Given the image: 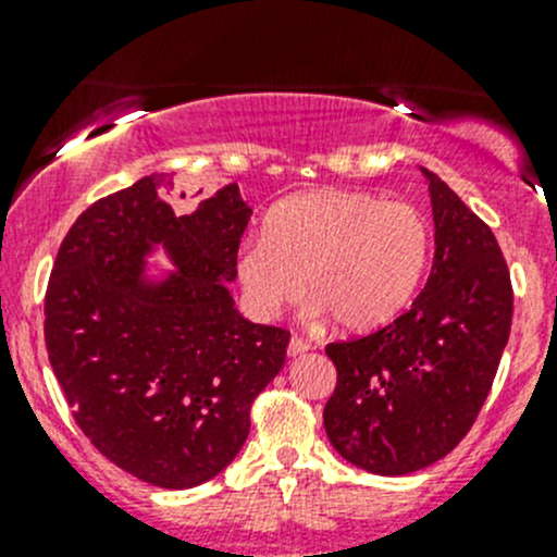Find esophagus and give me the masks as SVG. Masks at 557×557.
Returning <instances> with one entry per match:
<instances>
[{
	"label": "esophagus",
	"mask_w": 557,
	"mask_h": 557,
	"mask_svg": "<svg viewBox=\"0 0 557 557\" xmlns=\"http://www.w3.org/2000/svg\"><path fill=\"white\" fill-rule=\"evenodd\" d=\"M307 350H312V347H310V342L299 339V336H294V339L288 342V356H290V358H296V356H305Z\"/></svg>",
	"instance_id": "34e87169"
}]
</instances>
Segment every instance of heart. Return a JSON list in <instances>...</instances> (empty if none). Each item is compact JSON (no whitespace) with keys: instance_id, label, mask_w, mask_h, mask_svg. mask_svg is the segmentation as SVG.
I'll list each match as a JSON object with an SVG mask.
<instances>
[{"instance_id":"1","label":"heart","mask_w":557,"mask_h":557,"mask_svg":"<svg viewBox=\"0 0 557 557\" xmlns=\"http://www.w3.org/2000/svg\"><path fill=\"white\" fill-rule=\"evenodd\" d=\"M431 258V226L407 201L367 190L320 188L272 207L239 247L247 310L274 320L307 285L312 314L363 334L391 323L418 290Z\"/></svg>"}]
</instances>
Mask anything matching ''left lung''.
Masks as SVG:
<instances>
[{
  "label": "left lung",
  "instance_id": "left-lung-1",
  "mask_svg": "<svg viewBox=\"0 0 557 557\" xmlns=\"http://www.w3.org/2000/svg\"><path fill=\"white\" fill-rule=\"evenodd\" d=\"M434 267L391 325L331 342L336 387L323 409L334 450L372 474L401 476L445 458L491 393L512 329V283L491 228L423 170Z\"/></svg>",
  "mask_w": 557,
  "mask_h": 557
}]
</instances>
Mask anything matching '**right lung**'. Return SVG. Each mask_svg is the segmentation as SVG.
Segmentation results:
<instances>
[{"instance_id": "obj_1", "label": "right lung", "mask_w": 557, "mask_h": 557, "mask_svg": "<svg viewBox=\"0 0 557 557\" xmlns=\"http://www.w3.org/2000/svg\"><path fill=\"white\" fill-rule=\"evenodd\" d=\"M170 185L172 174H148L72 223L45 294V345L91 445L137 480L183 491L243 450L290 334L234 307L252 212L237 185L188 215L164 201ZM156 246L175 263L161 281L144 274Z\"/></svg>"}]
</instances>
